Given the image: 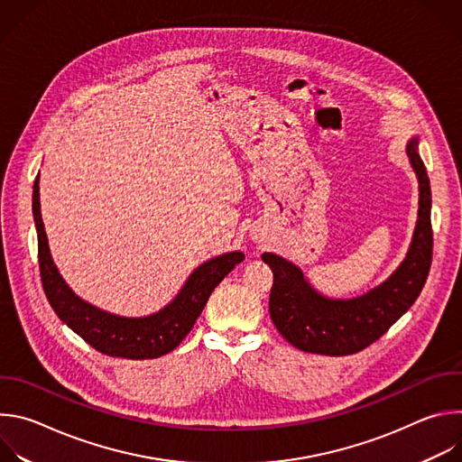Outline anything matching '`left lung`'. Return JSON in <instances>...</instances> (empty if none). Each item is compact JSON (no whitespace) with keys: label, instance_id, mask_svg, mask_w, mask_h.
Segmentation results:
<instances>
[{"label":"left lung","instance_id":"1","mask_svg":"<svg viewBox=\"0 0 462 462\" xmlns=\"http://www.w3.org/2000/svg\"><path fill=\"white\" fill-rule=\"evenodd\" d=\"M406 153L419 179V219L410 250L383 283L351 298L321 296L294 263L265 252L261 259L274 274L269 310L280 335L305 353L346 356L376 342L419 298L431 267V188L413 137Z\"/></svg>","mask_w":462,"mask_h":462}]
</instances>
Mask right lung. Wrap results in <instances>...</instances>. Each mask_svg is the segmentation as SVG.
<instances>
[{
    "label": "right lung",
    "instance_id": "right-lung-1",
    "mask_svg": "<svg viewBox=\"0 0 462 462\" xmlns=\"http://www.w3.org/2000/svg\"><path fill=\"white\" fill-rule=\"evenodd\" d=\"M40 173L32 188V214L38 234V263L43 292L58 318L107 356L144 360L173 351L191 331L214 289L245 259L243 252H228L197 267L179 294L159 312L144 318H124L106 312L79 298L60 276L51 257L40 212Z\"/></svg>",
    "mask_w": 462,
    "mask_h": 462
}]
</instances>
